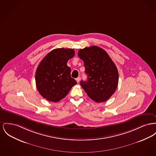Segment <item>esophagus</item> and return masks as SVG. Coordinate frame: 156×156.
Masks as SVG:
<instances>
[{"instance_id": "obj_1", "label": "esophagus", "mask_w": 156, "mask_h": 156, "mask_svg": "<svg viewBox=\"0 0 156 156\" xmlns=\"http://www.w3.org/2000/svg\"><path fill=\"white\" fill-rule=\"evenodd\" d=\"M80 80H81L80 77H78L77 78H76V82L78 83H79V82L80 81Z\"/></svg>"}]
</instances>
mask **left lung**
I'll return each mask as SVG.
<instances>
[{
  "instance_id": "obj_1",
  "label": "left lung",
  "mask_w": 156,
  "mask_h": 156,
  "mask_svg": "<svg viewBox=\"0 0 156 156\" xmlns=\"http://www.w3.org/2000/svg\"><path fill=\"white\" fill-rule=\"evenodd\" d=\"M78 56L83 61L86 81L80 84L93 101L102 102L108 100L115 91L119 83V73L108 54L97 46L79 50Z\"/></svg>"
}]
</instances>
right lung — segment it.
<instances>
[{"mask_svg": "<svg viewBox=\"0 0 156 156\" xmlns=\"http://www.w3.org/2000/svg\"><path fill=\"white\" fill-rule=\"evenodd\" d=\"M74 55L73 49H55L38 65L35 73L37 89L48 101L61 100L76 84L71 76V68L67 66V62Z\"/></svg>", "mask_w": 156, "mask_h": 156, "instance_id": "obj_1", "label": "right lung"}]
</instances>
